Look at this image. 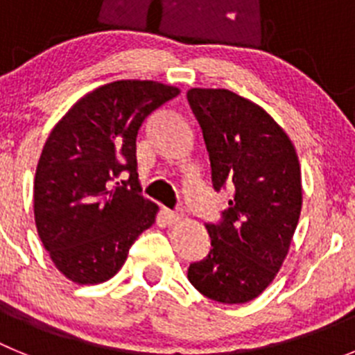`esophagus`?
Masks as SVG:
<instances>
[{
    "mask_svg": "<svg viewBox=\"0 0 355 355\" xmlns=\"http://www.w3.org/2000/svg\"><path fill=\"white\" fill-rule=\"evenodd\" d=\"M163 218H165V222L167 224H178V222H181V218H183V215H180V213L175 211H171V209L163 208Z\"/></svg>",
    "mask_w": 355,
    "mask_h": 355,
    "instance_id": "esophagus-1",
    "label": "esophagus"
}]
</instances>
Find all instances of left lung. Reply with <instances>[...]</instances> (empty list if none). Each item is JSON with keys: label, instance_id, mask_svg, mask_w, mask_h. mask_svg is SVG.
I'll return each mask as SVG.
<instances>
[{"label": "left lung", "instance_id": "left-lung-1", "mask_svg": "<svg viewBox=\"0 0 355 355\" xmlns=\"http://www.w3.org/2000/svg\"><path fill=\"white\" fill-rule=\"evenodd\" d=\"M215 190L233 187L220 224H208L211 250L188 281L208 299L245 304L283 266L302 209V175L293 142L272 115L227 89H190Z\"/></svg>", "mask_w": 355, "mask_h": 355}]
</instances>
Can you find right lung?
<instances>
[{"instance_id": "right-lung-1", "label": "right lung", "mask_w": 355, "mask_h": 355, "mask_svg": "<svg viewBox=\"0 0 355 355\" xmlns=\"http://www.w3.org/2000/svg\"><path fill=\"white\" fill-rule=\"evenodd\" d=\"M181 90L150 80H121L85 94L44 144L33 183V213L44 249L76 284L114 277L130 247L155 224L158 205L142 196L137 135Z\"/></svg>"}]
</instances>
